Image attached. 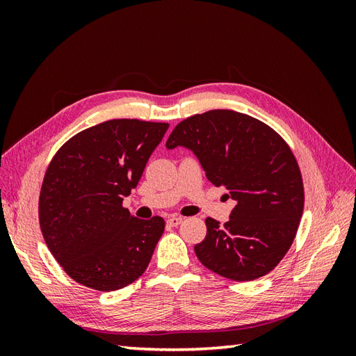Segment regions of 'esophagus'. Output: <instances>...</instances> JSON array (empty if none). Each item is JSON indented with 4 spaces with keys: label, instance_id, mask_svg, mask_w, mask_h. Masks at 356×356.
I'll use <instances>...</instances> for the list:
<instances>
[{
    "label": "esophagus",
    "instance_id": "1",
    "mask_svg": "<svg viewBox=\"0 0 356 356\" xmlns=\"http://www.w3.org/2000/svg\"><path fill=\"white\" fill-rule=\"evenodd\" d=\"M182 222V217H177V215H174V217H169L168 218V224L172 225V227H177V225H179Z\"/></svg>",
    "mask_w": 356,
    "mask_h": 356
}]
</instances>
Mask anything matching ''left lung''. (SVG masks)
<instances>
[{"mask_svg": "<svg viewBox=\"0 0 356 356\" xmlns=\"http://www.w3.org/2000/svg\"><path fill=\"white\" fill-rule=\"evenodd\" d=\"M178 145L236 200L227 222L204 220L207 236L195 246L200 263L236 282L272 272L293 245L305 208L303 178L284 138L251 115L211 110L175 126L166 147Z\"/></svg>", "mask_w": 356, "mask_h": 356, "instance_id": "8db88e82", "label": "left lung"}]
</instances>
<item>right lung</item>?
Listing matches in <instances>:
<instances>
[{"label": "right lung", "mask_w": 356, "mask_h": 356, "mask_svg": "<svg viewBox=\"0 0 356 356\" xmlns=\"http://www.w3.org/2000/svg\"><path fill=\"white\" fill-rule=\"evenodd\" d=\"M168 123L114 118L70 138L47 166L38 220L47 248L71 279L117 291L148 267L165 220H139L123 207Z\"/></svg>", "instance_id": "add662e5"}]
</instances>
